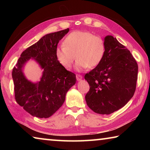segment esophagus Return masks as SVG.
<instances>
[{"mask_svg": "<svg viewBox=\"0 0 150 150\" xmlns=\"http://www.w3.org/2000/svg\"><path fill=\"white\" fill-rule=\"evenodd\" d=\"M76 78H77V81H80L81 79H82L83 77H82V75L77 74V75H76Z\"/></svg>", "mask_w": 150, "mask_h": 150, "instance_id": "esophagus-1", "label": "esophagus"}]
</instances>
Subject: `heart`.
<instances>
[{"label": "heart", "instance_id": "1", "mask_svg": "<svg viewBox=\"0 0 150 150\" xmlns=\"http://www.w3.org/2000/svg\"><path fill=\"white\" fill-rule=\"evenodd\" d=\"M105 40L87 31H74L67 35L63 44L55 49L56 59L66 69L71 67L76 57L77 71L95 67L100 64L105 56Z\"/></svg>", "mask_w": 150, "mask_h": 150}]
</instances>
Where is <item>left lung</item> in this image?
<instances>
[{"label":"left lung","instance_id":"left-lung-1","mask_svg":"<svg viewBox=\"0 0 150 150\" xmlns=\"http://www.w3.org/2000/svg\"><path fill=\"white\" fill-rule=\"evenodd\" d=\"M105 42L106 51L103 62L85 75L90 87L85 100L95 112L110 115L133 96L138 66L130 51L115 38L107 35Z\"/></svg>","mask_w":150,"mask_h":150}]
</instances>
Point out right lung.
<instances>
[{
	"instance_id": "obj_1",
	"label": "right lung",
	"mask_w": 150,
	"mask_h": 150,
	"mask_svg": "<svg viewBox=\"0 0 150 150\" xmlns=\"http://www.w3.org/2000/svg\"><path fill=\"white\" fill-rule=\"evenodd\" d=\"M69 28L45 35L24 50L12 69L14 96L17 103L30 115L40 118L50 117L63 105L66 93L76 83V75L61 65L55 52L59 40ZM32 58L44 69L36 83L27 80L22 68Z\"/></svg>"
}]
</instances>
